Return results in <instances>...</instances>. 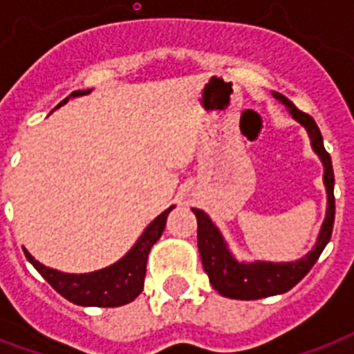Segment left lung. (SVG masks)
Listing matches in <instances>:
<instances>
[{"label":"left lung","mask_w":354,"mask_h":354,"mask_svg":"<svg viewBox=\"0 0 354 354\" xmlns=\"http://www.w3.org/2000/svg\"><path fill=\"white\" fill-rule=\"evenodd\" d=\"M275 101H279L290 113L292 119L301 124L308 133L310 147L324 165V185L327 191V209H325L324 224L319 227L318 239L313 250L301 259L288 263H274V261H241L233 255L227 246L226 239L216 227V224L202 209H193L198 222V250L205 274L209 275V283L215 290L224 297L232 299H261V297L285 294L296 286L308 274L314 263L324 252L330 241L333 224H335V174L330 163L329 152L324 147V138L318 124L308 113H303L288 101L285 95L272 91Z\"/></svg>","instance_id":"8db88e82"}]
</instances>
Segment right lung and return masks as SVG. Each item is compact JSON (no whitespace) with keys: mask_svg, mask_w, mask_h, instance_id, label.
I'll return each mask as SVG.
<instances>
[{"mask_svg":"<svg viewBox=\"0 0 354 354\" xmlns=\"http://www.w3.org/2000/svg\"><path fill=\"white\" fill-rule=\"evenodd\" d=\"M88 93H91V90L73 91L57 108L66 104L69 99L88 95ZM172 209H174V205L156 216L154 221L145 227V232L136 241V244L119 259L118 263L110 264L106 268L88 272V274H66V272L49 268L46 264L38 263L24 248L25 257L40 272L41 277L68 301L80 305V307H121V305L133 301L143 290L150 248L160 241L161 233L165 230L167 216Z\"/></svg>","mask_w":354,"mask_h":354,"instance_id":"1","label":"right lung"}]
</instances>
